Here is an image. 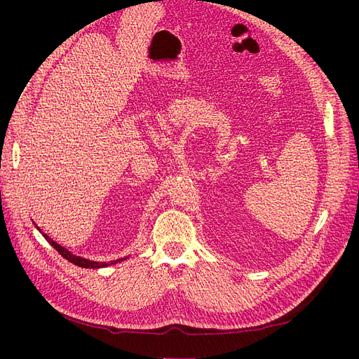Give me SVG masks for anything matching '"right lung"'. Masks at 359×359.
<instances>
[{"label": "right lung", "instance_id": "right-lung-1", "mask_svg": "<svg viewBox=\"0 0 359 359\" xmlns=\"http://www.w3.org/2000/svg\"><path fill=\"white\" fill-rule=\"evenodd\" d=\"M36 225V224H34ZM37 230H39L41 233H42V230L39 229V227H36ZM43 234V237H45V240L50 244V246L58 252L64 259H67L68 262H71V263H74V265H77V266H80V268H90V269H99V268H106V266H109V265H113V263H118V262H122V260H125V259H128V257H123V259H118V260H113V262H96V260H90V259H84V257H81V256H77V255H74V253H71L69 250H67L65 248H62L61 244H58L56 241H53L48 234H45V233H42Z\"/></svg>", "mask_w": 359, "mask_h": 359}]
</instances>
